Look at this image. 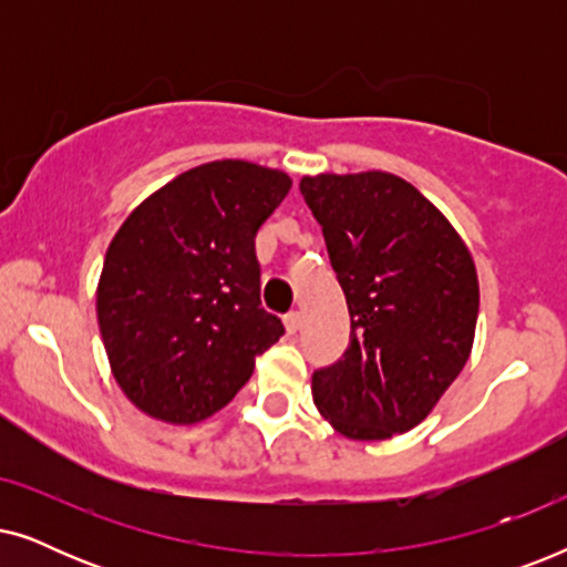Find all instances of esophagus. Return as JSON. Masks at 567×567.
<instances>
[{
  "label": "esophagus",
  "mask_w": 567,
  "mask_h": 567,
  "mask_svg": "<svg viewBox=\"0 0 567 567\" xmlns=\"http://www.w3.org/2000/svg\"><path fill=\"white\" fill-rule=\"evenodd\" d=\"M284 324H286V332H289V336H293V332L301 328V315L299 312H289V315L284 317Z\"/></svg>",
  "instance_id": "1"
}]
</instances>
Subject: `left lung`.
<instances>
[{
    "label": "left lung",
    "mask_w": 567,
    "mask_h": 567,
    "mask_svg": "<svg viewBox=\"0 0 567 567\" xmlns=\"http://www.w3.org/2000/svg\"><path fill=\"white\" fill-rule=\"evenodd\" d=\"M351 312L343 359L312 374L340 436L382 441L425 421L472 353L475 260L415 185L382 169L301 177Z\"/></svg>",
    "instance_id": "8db88e82"
}]
</instances>
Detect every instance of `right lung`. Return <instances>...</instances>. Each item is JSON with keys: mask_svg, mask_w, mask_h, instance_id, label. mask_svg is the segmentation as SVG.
<instances>
[{"mask_svg": "<svg viewBox=\"0 0 567 567\" xmlns=\"http://www.w3.org/2000/svg\"><path fill=\"white\" fill-rule=\"evenodd\" d=\"M291 177L245 159L206 162L142 200L115 231L97 324L123 394L150 417L219 413L284 336L260 307L255 235Z\"/></svg>", "mask_w": 567, "mask_h": 567, "instance_id": "right-lung-1", "label": "right lung"}]
</instances>
